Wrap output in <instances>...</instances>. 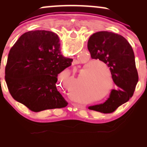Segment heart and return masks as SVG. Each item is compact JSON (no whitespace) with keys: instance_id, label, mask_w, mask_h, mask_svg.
<instances>
[{"instance_id":"heart-1","label":"heart","mask_w":147,"mask_h":147,"mask_svg":"<svg viewBox=\"0 0 147 147\" xmlns=\"http://www.w3.org/2000/svg\"><path fill=\"white\" fill-rule=\"evenodd\" d=\"M104 66L105 69L109 71V68L105 63L100 61V60L95 59L90 61L87 65L86 68L91 69L89 76L87 78V87L88 90L95 92L97 95H101L106 91L107 85L106 84V76L102 71V67Z\"/></svg>"}]
</instances>
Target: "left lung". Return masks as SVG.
<instances>
[{
  "mask_svg": "<svg viewBox=\"0 0 147 147\" xmlns=\"http://www.w3.org/2000/svg\"><path fill=\"white\" fill-rule=\"evenodd\" d=\"M88 49L92 59H99L110 67L112 80L116 85L103 104L89 106L90 110L112 113L133 96L138 81L134 54L125 38L108 31H99L90 36Z\"/></svg>",
  "mask_w": 147,
  "mask_h": 147,
  "instance_id": "8db88e82",
  "label": "left lung"
}]
</instances>
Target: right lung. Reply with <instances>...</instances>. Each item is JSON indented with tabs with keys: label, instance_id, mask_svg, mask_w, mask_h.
<instances>
[{
	"label": "right lung",
	"instance_id": "add662e5",
	"mask_svg": "<svg viewBox=\"0 0 147 147\" xmlns=\"http://www.w3.org/2000/svg\"><path fill=\"white\" fill-rule=\"evenodd\" d=\"M72 61L61 54L56 33L45 30L24 33L8 56L5 80L10 94L33 112L65 107L68 103L56 83L58 74Z\"/></svg>",
	"mask_w": 147,
	"mask_h": 147
}]
</instances>
